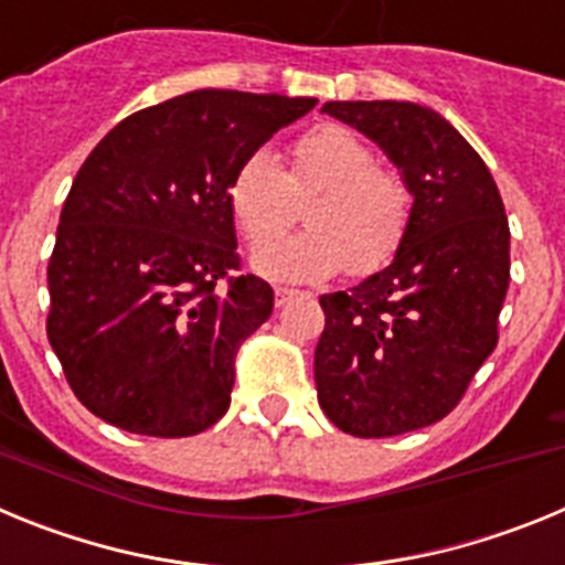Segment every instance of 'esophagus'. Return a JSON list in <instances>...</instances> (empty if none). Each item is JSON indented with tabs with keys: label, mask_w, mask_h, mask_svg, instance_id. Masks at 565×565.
Segmentation results:
<instances>
[{
	"label": "esophagus",
	"mask_w": 565,
	"mask_h": 565,
	"mask_svg": "<svg viewBox=\"0 0 565 565\" xmlns=\"http://www.w3.org/2000/svg\"><path fill=\"white\" fill-rule=\"evenodd\" d=\"M294 297H299V291H294V288H274V302H277V308L288 306Z\"/></svg>",
	"instance_id": "34e87169"
}]
</instances>
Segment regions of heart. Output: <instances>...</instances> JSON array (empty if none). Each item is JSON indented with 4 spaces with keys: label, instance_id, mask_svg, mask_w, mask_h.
Here are the masks:
<instances>
[{
    "label": "heart",
    "instance_id": "b5f03b06",
    "mask_svg": "<svg viewBox=\"0 0 565 565\" xmlns=\"http://www.w3.org/2000/svg\"><path fill=\"white\" fill-rule=\"evenodd\" d=\"M306 196L312 228L275 241ZM226 201L248 246L266 243L254 252V271L277 282H319L344 268L367 277L396 257L411 223V192L402 178L379 167L371 143L342 124L308 129L291 147L288 169L268 149L246 154L228 181Z\"/></svg>",
    "mask_w": 565,
    "mask_h": 565
}]
</instances>
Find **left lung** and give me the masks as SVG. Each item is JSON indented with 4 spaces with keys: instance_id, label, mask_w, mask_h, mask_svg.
Masks as SVG:
<instances>
[{
    "instance_id": "obj_1",
    "label": "left lung",
    "mask_w": 565,
    "mask_h": 565,
    "mask_svg": "<svg viewBox=\"0 0 565 565\" xmlns=\"http://www.w3.org/2000/svg\"><path fill=\"white\" fill-rule=\"evenodd\" d=\"M322 113L379 143L413 194L387 268L322 294L313 353L319 407L339 430L387 438L441 422L498 344L509 223L481 154L430 107L328 102Z\"/></svg>"
}]
</instances>
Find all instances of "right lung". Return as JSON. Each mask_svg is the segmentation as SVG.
Instances as JSON below:
<instances>
[{
	"instance_id": "obj_1",
	"label": "right lung",
	"mask_w": 565,
	"mask_h": 565,
	"mask_svg": "<svg viewBox=\"0 0 565 565\" xmlns=\"http://www.w3.org/2000/svg\"><path fill=\"white\" fill-rule=\"evenodd\" d=\"M313 107L194 89L129 115L89 152L47 266V339L89 413L183 438L228 411L234 356L271 317L274 291L254 274L232 277L226 189L246 154Z\"/></svg>"
}]
</instances>
